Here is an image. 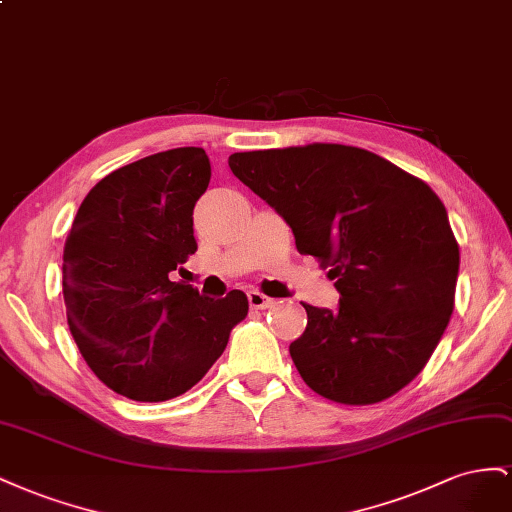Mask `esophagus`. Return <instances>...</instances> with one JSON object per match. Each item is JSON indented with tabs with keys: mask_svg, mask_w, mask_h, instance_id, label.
<instances>
[{
	"mask_svg": "<svg viewBox=\"0 0 512 512\" xmlns=\"http://www.w3.org/2000/svg\"><path fill=\"white\" fill-rule=\"evenodd\" d=\"M276 300L274 298H268L266 294H261V291L253 289L248 291V304H251V309H268V306H272Z\"/></svg>",
	"mask_w": 512,
	"mask_h": 512,
	"instance_id": "esophagus-1",
	"label": "esophagus"
}]
</instances>
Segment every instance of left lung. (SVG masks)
<instances>
[{
  "label": "left lung",
  "mask_w": 512,
  "mask_h": 512,
  "mask_svg": "<svg viewBox=\"0 0 512 512\" xmlns=\"http://www.w3.org/2000/svg\"><path fill=\"white\" fill-rule=\"evenodd\" d=\"M240 182L283 216L341 294L306 309L289 345L311 390L379 403L425 369L455 309L459 244L429 184L373 152L339 143L236 152Z\"/></svg>",
  "instance_id": "obj_1"
}]
</instances>
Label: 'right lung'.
Instances as JSON below:
<instances>
[{
  "label": "right lung",
  "instance_id": "right-lung-1",
  "mask_svg": "<svg viewBox=\"0 0 512 512\" xmlns=\"http://www.w3.org/2000/svg\"><path fill=\"white\" fill-rule=\"evenodd\" d=\"M203 148L145 156L105 175L75 216L62 287L87 367L126 399L180 397L225 352L246 294L203 298L169 274L197 251L193 210L210 184Z\"/></svg>",
  "mask_w": 512,
  "mask_h": 512
}]
</instances>
